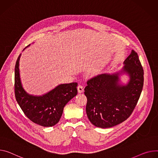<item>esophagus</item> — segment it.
I'll list each match as a JSON object with an SVG mask.
<instances>
[{
    "label": "esophagus",
    "mask_w": 158,
    "mask_h": 158,
    "mask_svg": "<svg viewBox=\"0 0 158 158\" xmlns=\"http://www.w3.org/2000/svg\"><path fill=\"white\" fill-rule=\"evenodd\" d=\"M77 90H78L79 93H81L84 91V87L82 86V85H79L78 87H77Z\"/></svg>",
    "instance_id": "34e87169"
}]
</instances>
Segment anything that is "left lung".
Listing matches in <instances>:
<instances>
[{"label":"left lung","mask_w":158,"mask_h":158,"mask_svg":"<svg viewBox=\"0 0 158 158\" xmlns=\"http://www.w3.org/2000/svg\"><path fill=\"white\" fill-rule=\"evenodd\" d=\"M123 64L120 73L102 74L87 81L84 88L88 100L85 110L96 127L105 128L120 124L131 116L136 106L144 84V70L134 50ZM122 73L130 77L126 85L118 82Z\"/></svg>","instance_id":"8db88e82"}]
</instances>
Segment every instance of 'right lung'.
Here are the masks:
<instances>
[{
  "instance_id": "add662e5",
  "label": "right lung",
  "mask_w": 158,
  "mask_h": 158,
  "mask_svg": "<svg viewBox=\"0 0 158 158\" xmlns=\"http://www.w3.org/2000/svg\"><path fill=\"white\" fill-rule=\"evenodd\" d=\"M20 56L21 55L16 62L14 74V93L16 101L25 115L31 121L43 127H52L59 122L65 105L77 95V83L60 84L42 96L30 95L23 89L20 80Z\"/></svg>"
}]
</instances>
